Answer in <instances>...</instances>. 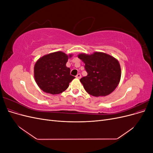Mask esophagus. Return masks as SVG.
<instances>
[{
  "label": "esophagus",
  "mask_w": 153,
  "mask_h": 153,
  "mask_svg": "<svg viewBox=\"0 0 153 153\" xmlns=\"http://www.w3.org/2000/svg\"><path fill=\"white\" fill-rule=\"evenodd\" d=\"M76 78H78V79H80V78H81V74H80V73L77 74L76 76Z\"/></svg>",
  "instance_id": "1"
}]
</instances>
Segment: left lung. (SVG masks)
Here are the masks:
<instances>
[{
    "label": "left lung",
    "instance_id": "left-lung-1",
    "mask_svg": "<svg viewBox=\"0 0 153 153\" xmlns=\"http://www.w3.org/2000/svg\"><path fill=\"white\" fill-rule=\"evenodd\" d=\"M78 57L85 63L87 75L80 81L87 92L96 97L105 96L115 89L121 76V66L117 59L102 52L81 53Z\"/></svg>",
    "mask_w": 153,
    "mask_h": 153
}]
</instances>
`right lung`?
I'll return each mask as SVG.
<instances>
[{
	"mask_svg": "<svg viewBox=\"0 0 153 153\" xmlns=\"http://www.w3.org/2000/svg\"><path fill=\"white\" fill-rule=\"evenodd\" d=\"M68 60V55L57 52L46 55L36 62L34 78L41 90L57 94L68 89L69 83L75 78L70 75V69L66 66Z\"/></svg>",
	"mask_w": 153,
	"mask_h": 153,
	"instance_id": "right-lung-1",
	"label": "right lung"
}]
</instances>
